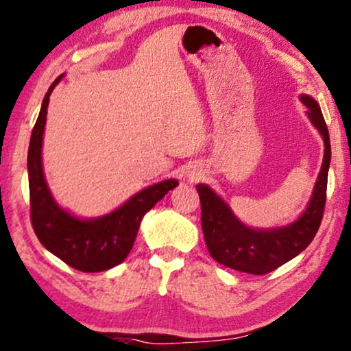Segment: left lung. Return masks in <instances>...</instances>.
I'll use <instances>...</instances> for the list:
<instances>
[{"label":"left lung","mask_w":351,"mask_h":351,"mask_svg":"<svg viewBox=\"0 0 351 351\" xmlns=\"http://www.w3.org/2000/svg\"><path fill=\"white\" fill-rule=\"evenodd\" d=\"M308 108L307 114L324 140V157L312 199L299 219L276 229H253L232 213L229 205L208 186L199 184L197 192L202 205V230L211 258L226 267L240 272L264 275L295 258L312 243L322 224L328 171L330 164V141L319 105L308 95H300Z\"/></svg>","instance_id":"obj_1"}]
</instances>
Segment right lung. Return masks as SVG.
<instances>
[{
  "instance_id": "1",
  "label": "right lung",
  "mask_w": 351,
  "mask_h": 351,
  "mask_svg": "<svg viewBox=\"0 0 351 351\" xmlns=\"http://www.w3.org/2000/svg\"><path fill=\"white\" fill-rule=\"evenodd\" d=\"M63 75L51 84L44 97L28 147L29 216L36 237L46 250L81 272H103L121 264L135 243L140 223L167 192L178 186L165 180L138 192L110 215L79 219L57 205L43 171L41 147L49 97Z\"/></svg>"
}]
</instances>
